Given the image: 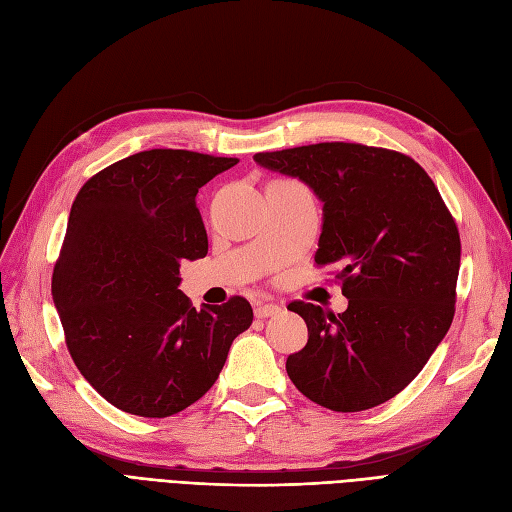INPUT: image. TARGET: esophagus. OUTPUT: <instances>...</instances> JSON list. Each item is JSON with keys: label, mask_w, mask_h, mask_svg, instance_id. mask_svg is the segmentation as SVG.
<instances>
[{"label": "esophagus", "mask_w": 512, "mask_h": 512, "mask_svg": "<svg viewBox=\"0 0 512 512\" xmlns=\"http://www.w3.org/2000/svg\"><path fill=\"white\" fill-rule=\"evenodd\" d=\"M280 312H282V307L277 303H256V307H254L256 318H271Z\"/></svg>", "instance_id": "esophagus-1"}]
</instances>
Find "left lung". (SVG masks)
Here are the masks:
<instances>
[{
  "instance_id": "left-lung-1",
  "label": "left lung",
  "mask_w": 512,
  "mask_h": 512,
  "mask_svg": "<svg viewBox=\"0 0 512 512\" xmlns=\"http://www.w3.org/2000/svg\"><path fill=\"white\" fill-rule=\"evenodd\" d=\"M322 200L316 265H337L342 314L294 301L307 344L288 356L294 386L335 412H361L418 376L451 329L461 241L436 185L412 158L359 143L256 153Z\"/></svg>"
}]
</instances>
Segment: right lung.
I'll return each instance as SVG.
<instances>
[{
	"mask_svg": "<svg viewBox=\"0 0 512 512\" xmlns=\"http://www.w3.org/2000/svg\"><path fill=\"white\" fill-rule=\"evenodd\" d=\"M237 162L149 149L106 166L74 198L53 301L74 365L123 412L164 418L192 406L250 329L243 297L196 309L179 290L181 260L209 250L196 194Z\"/></svg>",
	"mask_w": 512,
	"mask_h": 512,
	"instance_id": "right-lung-1",
	"label": "right lung"
}]
</instances>
